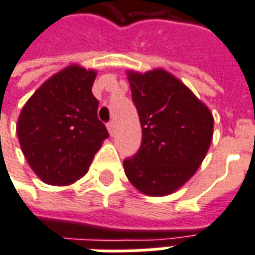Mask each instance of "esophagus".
<instances>
[{
    "label": "esophagus",
    "mask_w": 255,
    "mask_h": 255,
    "mask_svg": "<svg viewBox=\"0 0 255 255\" xmlns=\"http://www.w3.org/2000/svg\"><path fill=\"white\" fill-rule=\"evenodd\" d=\"M106 127H108V131H109L110 135H113V133H115V123L113 122L108 123V126H106Z\"/></svg>",
    "instance_id": "34e87169"
}]
</instances>
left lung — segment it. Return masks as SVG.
<instances>
[{
  "label": "left lung",
  "instance_id": "8db88e82",
  "mask_svg": "<svg viewBox=\"0 0 255 255\" xmlns=\"http://www.w3.org/2000/svg\"><path fill=\"white\" fill-rule=\"evenodd\" d=\"M142 127V145L124 160L128 181L147 196L174 193L195 175L213 140L214 117L195 94L164 69L128 70Z\"/></svg>",
  "mask_w": 255,
  "mask_h": 255
}]
</instances>
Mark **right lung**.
Segmentation results:
<instances>
[{
    "label": "right lung",
    "mask_w": 255,
    "mask_h": 255,
    "mask_svg": "<svg viewBox=\"0 0 255 255\" xmlns=\"http://www.w3.org/2000/svg\"><path fill=\"white\" fill-rule=\"evenodd\" d=\"M97 70L70 65L30 97L16 124L22 152L35 175L66 186L83 178L109 132L98 119Z\"/></svg>",
    "instance_id": "right-lung-1"
}]
</instances>
